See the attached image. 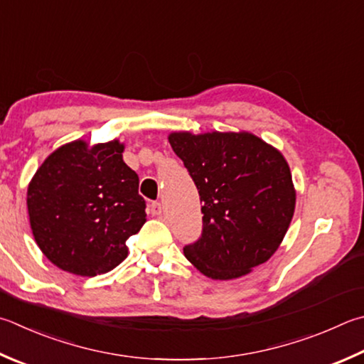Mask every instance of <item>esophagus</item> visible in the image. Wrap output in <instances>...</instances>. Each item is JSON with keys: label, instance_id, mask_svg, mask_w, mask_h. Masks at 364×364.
Segmentation results:
<instances>
[{"label": "esophagus", "instance_id": "34e87169", "mask_svg": "<svg viewBox=\"0 0 364 364\" xmlns=\"http://www.w3.org/2000/svg\"><path fill=\"white\" fill-rule=\"evenodd\" d=\"M149 213L153 216H161L162 215V205L161 202H153L149 205Z\"/></svg>", "mask_w": 364, "mask_h": 364}]
</instances>
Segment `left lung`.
I'll return each mask as SVG.
<instances>
[{"label":"left lung","mask_w":364,"mask_h":364,"mask_svg":"<svg viewBox=\"0 0 364 364\" xmlns=\"http://www.w3.org/2000/svg\"><path fill=\"white\" fill-rule=\"evenodd\" d=\"M170 146L199 189L202 237L184 256L213 280H232L270 259L296 207L285 157L250 132H171Z\"/></svg>","instance_id":"left-lung-1"}]
</instances>
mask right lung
Listing matches in <instances>:
<instances>
[{
	"label": "right lung",
	"instance_id": "1",
	"mask_svg": "<svg viewBox=\"0 0 364 364\" xmlns=\"http://www.w3.org/2000/svg\"><path fill=\"white\" fill-rule=\"evenodd\" d=\"M119 140L62 144L39 165L26 191L39 250L65 272L95 277L129 255L125 242L146 223L138 175Z\"/></svg>",
	"mask_w": 364,
	"mask_h": 364
}]
</instances>
